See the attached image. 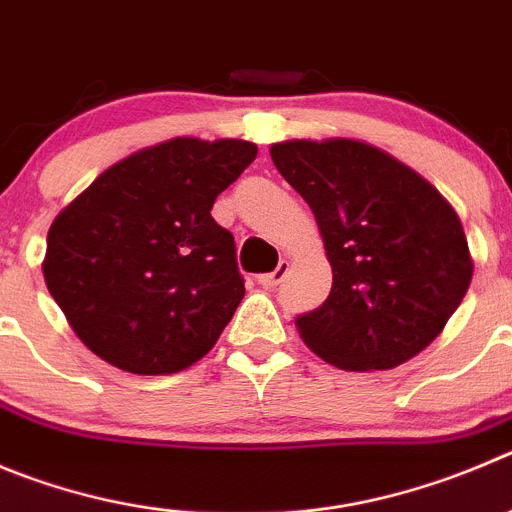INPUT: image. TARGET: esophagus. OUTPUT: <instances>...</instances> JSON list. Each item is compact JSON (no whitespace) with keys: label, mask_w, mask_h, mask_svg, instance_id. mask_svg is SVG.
<instances>
[{"label":"esophagus","mask_w":512,"mask_h":512,"mask_svg":"<svg viewBox=\"0 0 512 512\" xmlns=\"http://www.w3.org/2000/svg\"><path fill=\"white\" fill-rule=\"evenodd\" d=\"M288 270H290L288 260H280V265L275 267L272 272H267V275H260V278H257V283L265 285V288H275V285L283 283L285 275H288Z\"/></svg>","instance_id":"esophagus-1"}]
</instances>
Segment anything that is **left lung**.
Masks as SVG:
<instances>
[{
    "label": "left lung",
    "instance_id": "obj_1",
    "mask_svg": "<svg viewBox=\"0 0 512 512\" xmlns=\"http://www.w3.org/2000/svg\"><path fill=\"white\" fill-rule=\"evenodd\" d=\"M270 156L313 209L331 295L295 318L323 361L394 369L442 333L472 280L465 229L427 179L351 138L272 143Z\"/></svg>",
    "mask_w": 512,
    "mask_h": 512
}]
</instances>
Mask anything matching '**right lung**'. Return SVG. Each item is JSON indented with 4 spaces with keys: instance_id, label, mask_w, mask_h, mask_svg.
<instances>
[{
    "instance_id": "obj_1",
    "label": "right lung",
    "mask_w": 512,
    "mask_h": 512,
    "mask_svg": "<svg viewBox=\"0 0 512 512\" xmlns=\"http://www.w3.org/2000/svg\"><path fill=\"white\" fill-rule=\"evenodd\" d=\"M237 138H171L105 169L47 232L45 283L75 336L128 374H176L245 298L214 199L255 161Z\"/></svg>"
}]
</instances>
